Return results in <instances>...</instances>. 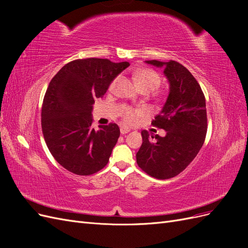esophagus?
I'll use <instances>...</instances> for the list:
<instances>
[{
    "label": "esophagus",
    "mask_w": 248,
    "mask_h": 248,
    "mask_svg": "<svg viewBox=\"0 0 248 248\" xmlns=\"http://www.w3.org/2000/svg\"><path fill=\"white\" fill-rule=\"evenodd\" d=\"M120 131H121L122 134H126V133H128L130 131V129L128 128V127H126V126H121V128H120Z\"/></svg>",
    "instance_id": "obj_1"
}]
</instances>
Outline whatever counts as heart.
<instances>
[{
    "instance_id": "heart-1",
    "label": "heart",
    "mask_w": 248,
    "mask_h": 248,
    "mask_svg": "<svg viewBox=\"0 0 248 248\" xmlns=\"http://www.w3.org/2000/svg\"><path fill=\"white\" fill-rule=\"evenodd\" d=\"M119 78H116L111 81L109 90L115 88ZM134 79L137 81V85L141 92H153L159 87L161 82V78L158 72L150 68H141L134 73ZM145 114V110L142 108H132L130 107H123L121 109V115L123 121L126 124H133L138 121Z\"/></svg>"
}]
</instances>
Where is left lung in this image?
I'll use <instances>...</instances> for the list:
<instances>
[{"label": "left lung", "mask_w": 248, "mask_h": 248, "mask_svg": "<svg viewBox=\"0 0 248 248\" xmlns=\"http://www.w3.org/2000/svg\"><path fill=\"white\" fill-rule=\"evenodd\" d=\"M163 68L170 82L168 99L152 125L167 134L150 138L141 131L142 144L137 153L139 167L156 179H170L183 171L196 158L207 133L204 93L188 69L176 61H146Z\"/></svg>", "instance_id": "obj_1"}]
</instances>
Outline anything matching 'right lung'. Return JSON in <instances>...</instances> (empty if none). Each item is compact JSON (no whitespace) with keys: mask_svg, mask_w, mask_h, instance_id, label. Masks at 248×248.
Instances as JSON below:
<instances>
[{"mask_svg":"<svg viewBox=\"0 0 248 248\" xmlns=\"http://www.w3.org/2000/svg\"><path fill=\"white\" fill-rule=\"evenodd\" d=\"M128 66L108 59L74 60L50 80L42 104V132L49 152L67 170L89 176L108 164L120 128L116 123L91 128L93 104Z\"/></svg>","mask_w":248,"mask_h":248,"instance_id":"1","label":"right lung"}]
</instances>
